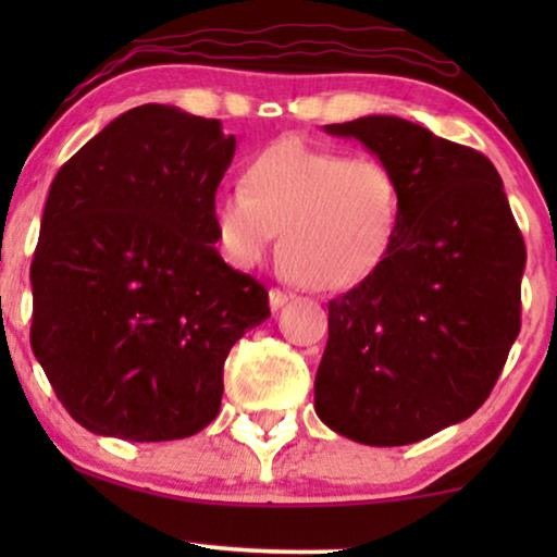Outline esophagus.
Returning a JSON list of instances; mask_svg holds the SVG:
<instances>
[{"label": "esophagus", "mask_w": 557, "mask_h": 557, "mask_svg": "<svg viewBox=\"0 0 557 557\" xmlns=\"http://www.w3.org/2000/svg\"><path fill=\"white\" fill-rule=\"evenodd\" d=\"M292 299H294V294L292 292H281V288H271V294H269V304H271L273 311L281 309L286 301H292Z\"/></svg>", "instance_id": "esophagus-1"}]
</instances>
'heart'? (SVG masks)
Masks as SVG:
<instances>
[{"instance_id": "heart-1", "label": "heart", "mask_w": 557, "mask_h": 557, "mask_svg": "<svg viewBox=\"0 0 557 557\" xmlns=\"http://www.w3.org/2000/svg\"><path fill=\"white\" fill-rule=\"evenodd\" d=\"M210 218L220 250L238 269L261 263L281 231V261L299 284L347 292L391 256L403 187L380 159L281 139L250 159L240 189L212 197Z\"/></svg>"}]
</instances>
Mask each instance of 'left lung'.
I'll use <instances>...</instances> for the list:
<instances>
[{"label":"left lung","instance_id":"1","mask_svg":"<svg viewBox=\"0 0 557 557\" xmlns=\"http://www.w3.org/2000/svg\"><path fill=\"white\" fill-rule=\"evenodd\" d=\"M403 187L385 263L330 301L317 416L357 444L406 446L467 421L520 334L524 240L494 164L400 116L324 126Z\"/></svg>","mask_w":557,"mask_h":557}]
</instances>
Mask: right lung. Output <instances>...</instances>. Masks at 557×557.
<instances>
[{
  "label": "right lung",
  "instance_id": "1",
  "mask_svg": "<svg viewBox=\"0 0 557 557\" xmlns=\"http://www.w3.org/2000/svg\"><path fill=\"white\" fill-rule=\"evenodd\" d=\"M233 154L218 119L147 103L52 180L29 342L90 433L144 444L202 431L220 410L227 352L271 317L269 292L215 248L210 205Z\"/></svg>",
  "mask_w": 557,
  "mask_h": 557
}]
</instances>
